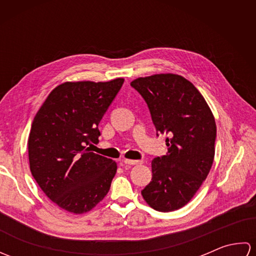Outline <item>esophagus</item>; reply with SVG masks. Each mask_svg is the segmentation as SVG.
<instances>
[{
    "label": "esophagus",
    "mask_w": 256,
    "mask_h": 256,
    "mask_svg": "<svg viewBox=\"0 0 256 256\" xmlns=\"http://www.w3.org/2000/svg\"><path fill=\"white\" fill-rule=\"evenodd\" d=\"M123 162L126 165H138V164H142V162H140V160H124Z\"/></svg>",
    "instance_id": "obj_1"
}]
</instances>
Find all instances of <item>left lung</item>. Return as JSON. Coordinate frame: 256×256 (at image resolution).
<instances>
[{
  "instance_id": "1",
  "label": "left lung",
  "mask_w": 256,
  "mask_h": 256,
  "mask_svg": "<svg viewBox=\"0 0 256 256\" xmlns=\"http://www.w3.org/2000/svg\"><path fill=\"white\" fill-rule=\"evenodd\" d=\"M148 103L158 134H168L167 154L152 160V182L142 196L152 208L170 212L187 204L208 176L216 126L208 103L186 78L175 74L131 82Z\"/></svg>"
}]
</instances>
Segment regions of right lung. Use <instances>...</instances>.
<instances>
[{
    "label": "right lung",
    "mask_w": 256,
    "mask_h": 256,
    "mask_svg": "<svg viewBox=\"0 0 256 256\" xmlns=\"http://www.w3.org/2000/svg\"><path fill=\"white\" fill-rule=\"evenodd\" d=\"M123 82H64L36 113L27 143L30 168L38 186L64 210L88 212L110 190L116 162L91 152V145L99 142L98 125Z\"/></svg>",
    "instance_id": "add662e5"
}]
</instances>
